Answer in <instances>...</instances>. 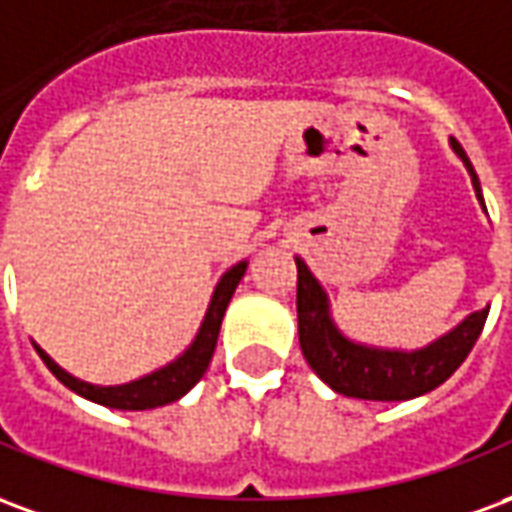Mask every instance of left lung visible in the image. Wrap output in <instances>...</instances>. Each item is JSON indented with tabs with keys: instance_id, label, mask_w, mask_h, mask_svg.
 <instances>
[{
	"instance_id": "left-lung-1",
	"label": "left lung",
	"mask_w": 512,
	"mask_h": 512,
	"mask_svg": "<svg viewBox=\"0 0 512 512\" xmlns=\"http://www.w3.org/2000/svg\"><path fill=\"white\" fill-rule=\"evenodd\" d=\"M452 150L458 153L477 191V200L485 208L480 180L474 172L472 161L463 153V147L450 139ZM299 268V285H296V310H299V343L307 365L323 384L334 392L359 400H411L436 389L463 365V359L477 343L483 332L488 310L472 312L463 318L452 332L439 337L436 343L425 345L419 351H386L370 348L348 340L329 315V299L321 282L312 277L307 263L296 257Z\"/></svg>"
}]
</instances>
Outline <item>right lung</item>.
Returning <instances> with one entry per match:
<instances>
[{"mask_svg":"<svg viewBox=\"0 0 512 512\" xmlns=\"http://www.w3.org/2000/svg\"><path fill=\"white\" fill-rule=\"evenodd\" d=\"M244 274L246 260H241V263H235V266L219 279V285H216V290H213L211 296V304H208V312H205V318H202L200 332L194 337V343H191L175 362H169L167 367H161V370L150 373V376L136 378L131 384H87L82 378H73L71 373H65L43 348H38V345H35V348H38L40 359L46 362V367L57 376V381H62L71 392L87 397V400H93V403H101V406L109 408H120V411H145V408L167 406L172 400H178V397L186 395L191 386L205 376V370L211 365L213 351H216V340H219V329H222V318L224 312H227V304L233 299L235 288H238V282H241Z\"/></svg>","mask_w":512,"mask_h":512,"instance_id":"obj_1","label":"right lung"}]
</instances>
